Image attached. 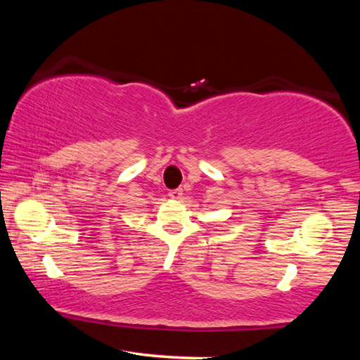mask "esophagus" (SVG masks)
I'll return each instance as SVG.
<instances>
[{
    "mask_svg": "<svg viewBox=\"0 0 360 360\" xmlns=\"http://www.w3.org/2000/svg\"><path fill=\"white\" fill-rule=\"evenodd\" d=\"M169 197L174 200H179L182 197V188H174V191H169Z\"/></svg>",
    "mask_w": 360,
    "mask_h": 360,
    "instance_id": "34e87169",
    "label": "esophagus"
}]
</instances>
